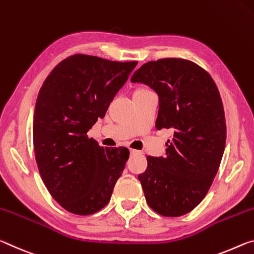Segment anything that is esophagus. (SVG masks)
Segmentation results:
<instances>
[{"label":"esophagus","instance_id":"1","mask_svg":"<svg viewBox=\"0 0 254 254\" xmlns=\"http://www.w3.org/2000/svg\"><path fill=\"white\" fill-rule=\"evenodd\" d=\"M129 152H130V154H131V155H134V154H136V153L138 152V151H136V149H131V148H130V149H129Z\"/></svg>","mask_w":254,"mask_h":254}]
</instances>
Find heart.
<instances>
[{"label":"heart","mask_w":254,"mask_h":254,"mask_svg":"<svg viewBox=\"0 0 254 254\" xmlns=\"http://www.w3.org/2000/svg\"><path fill=\"white\" fill-rule=\"evenodd\" d=\"M147 90H145V89H138V90H136L135 91V93H138V92H146Z\"/></svg>","instance_id":"heart-1"}]
</instances>
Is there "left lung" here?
I'll use <instances>...</instances> for the list:
<instances>
[{"label": "left lung", "mask_w": 254, "mask_h": 254, "mask_svg": "<svg viewBox=\"0 0 254 254\" xmlns=\"http://www.w3.org/2000/svg\"><path fill=\"white\" fill-rule=\"evenodd\" d=\"M159 95L155 126L173 131L165 156H147L139 174L148 206L178 217L197 207L221 164L226 124L215 82L200 66L182 58H163L140 66L130 78Z\"/></svg>", "instance_id": "8db88e82"}]
</instances>
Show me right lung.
<instances>
[{
	"label": "right lung",
	"mask_w": 254,
	"mask_h": 254,
	"mask_svg": "<svg viewBox=\"0 0 254 254\" xmlns=\"http://www.w3.org/2000/svg\"><path fill=\"white\" fill-rule=\"evenodd\" d=\"M137 62L73 55L46 78L33 116V148L52 197L69 213L102 209L129 157L126 147H101L88 132L103 118Z\"/></svg>",
	"instance_id": "1"
}]
</instances>
